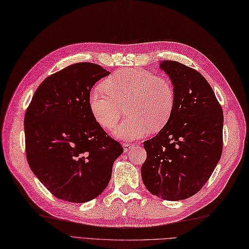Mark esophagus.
Returning a JSON list of instances; mask_svg holds the SVG:
<instances>
[{"mask_svg":"<svg viewBox=\"0 0 249 249\" xmlns=\"http://www.w3.org/2000/svg\"><path fill=\"white\" fill-rule=\"evenodd\" d=\"M124 152H128V151H131V149L135 146V144H130V143H124Z\"/></svg>","mask_w":249,"mask_h":249,"instance_id":"34e87169","label":"esophagus"}]
</instances>
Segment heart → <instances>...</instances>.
<instances>
[{
	"label": "heart",
	"instance_id": "heart-1",
	"mask_svg": "<svg viewBox=\"0 0 249 249\" xmlns=\"http://www.w3.org/2000/svg\"><path fill=\"white\" fill-rule=\"evenodd\" d=\"M130 114L119 125L115 136L137 139L164 127L173 113L175 91L165 77L150 71L132 68L111 74L104 87L97 85L89 96V105L96 121L106 130H113L124 113Z\"/></svg>",
	"mask_w": 249,
	"mask_h": 249
}]
</instances>
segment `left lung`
<instances>
[{
    "label": "left lung",
    "mask_w": 249,
    "mask_h": 249,
    "mask_svg": "<svg viewBox=\"0 0 249 249\" xmlns=\"http://www.w3.org/2000/svg\"><path fill=\"white\" fill-rule=\"evenodd\" d=\"M173 83L175 106L167 124L144 141V185L159 198L179 201L201 191L222 152L224 114L208 81L175 61L160 63Z\"/></svg>",
    "instance_id": "obj_1"
}]
</instances>
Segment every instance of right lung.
Instances as JSON below:
<instances>
[{
    "mask_svg": "<svg viewBox=\"0 0 249 249\" xmlns=\"http://www.w3.org/2000/svg\"><path fill=\"white\" fill-rule=\"evenodd\" d=\"M109 74L92 63L68 66L39 85L25 111L29 166L57 199L84 203L97 198L124 152L89 105L91 88Z\"/></svg>",
    "mask_w": 249,
    "mask_h": 249,
    "instance_id": "obj_1",
    "label": "right lung"
}]
</instances>
